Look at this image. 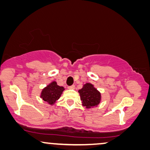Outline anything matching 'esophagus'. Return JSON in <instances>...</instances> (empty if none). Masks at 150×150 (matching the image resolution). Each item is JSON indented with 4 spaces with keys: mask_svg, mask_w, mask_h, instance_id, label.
I'll use <instances>...</instances> for the list:
<instances>
[{
    "mask_svg": "<svg viewBox=\"0 0 150 150\" xmlns=\"http://www.w3.org/2000/svg\"><path fill=\"white\" fill-rule=\"evenodd\" d=\"M75 86L74 85H72V86H69V87H68L69 89H70V90H73V89H75Z\"/></svg>",
    "mask_w": 150,
    "mask_h": 150,
    "instance_id": "esophagus-1",
    "label": "esophagus"
}]
</instances>
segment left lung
Returning a JSON list of instances; mask_svg holds the SVG:
<instances>
[{
    "label": "left lung",
    "instance_id": "obj_1",
    "mask_svg": "<svg viewBox=\"0 0 150 150\" xmlns=\"http://www.w3.org/2000/svg\"><path fill=\"white\" fill-rule=\"evenodd\" d=\"M83 106L90 108L96 106L100 100V94L93 87L91 83H86L81 90H79Z\"/></svg>",
    "mask_w": 150,
    "mask_h": 150
}]
</instances>
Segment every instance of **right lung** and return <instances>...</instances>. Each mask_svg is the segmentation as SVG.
Masks as SVG:
<instances>
[{"mask_svg": "<svg viewBox=\"0 0 150 150\" xmlns=\"http://www.w3.org/2000/svg\"><path fill=\"white\" fill-rule=\"evenodd\" d=\"M63 90L64 88L58 86L56 82L54 81L43 89L41 92V97L44 101L52 105L60 98Z\"/></svg>", "mask_w": 150, "mask_h": 150, "instance_id": "right-lung-1", "label": "right lung"}]
</instances>
